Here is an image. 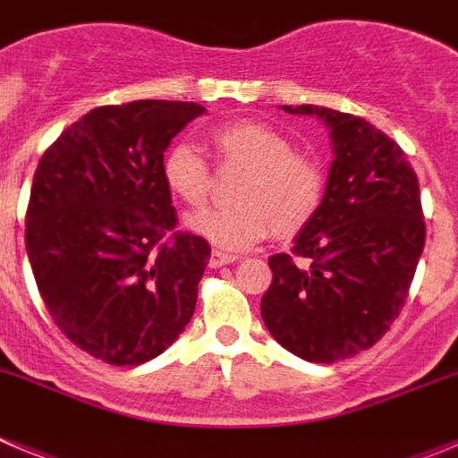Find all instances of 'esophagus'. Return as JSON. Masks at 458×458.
Masks as SVG:
<instances>
[{
  "label": "esophagus",
  "mask_w": 458,
  "mask_h": 458,
  "mask_svg": "<svg viewBox=\"0 0 458 458\" xmlns=\"http://www.w3.org/2000/svg\"><path fill=\"white\" fill-rule=\"evenodd\" d=\"M236 261H238L236 254H226V252H220V250H213L208 259V266L210 268H222V266L236 264Z\"/></svg>",
  "instance_id": "obj_1"
}]
</instances>
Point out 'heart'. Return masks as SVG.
<instances>
[{
  "label": "heart",
  "mask_w": 458,
  "mask_h": 458,
  "mask_svg": "<svg viewBox=\"0 0 458 458\" xmlns=\"http://www.w3.org/2000/svg\"><path fill=\"white\" fill-rule=\"evenodd\" d=\"M213 156L222 169L245 174L238 183V206L204 210L188 226L220 250H245L275 232L293 238L318 216L327 192V174L318 157L298 151L275 125L233 119L208 131ZM165 188L190 208L208 204L213 176L201 151L188 141L167 148L160 165Z\"/></svg>",
  "instance_id": "obj_1"
}]
</instances>
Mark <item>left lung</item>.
<instances>
[{
	"label": "left lung",
	"mask_w": 458,
	"mask_h": 458,
	"mask_svg": "<svg viewBox=\"0 0 458 458\" xmlns=\"http://www.w3.org/2000/svg\"><path fill=\"white\" fill-rule=\"evenodd\" d=\"M330 128L335 160L318 216L273 254L261 317L286 351L333 365L369 349L408 298L424 250L418 176L394 140L369 121L318 105H282Z\"/></svg>",
	"instance_id": "8db88e82"
}]
</instances>
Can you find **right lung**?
<instances>
[{"label":"right lung","instance_id":"obj_1","mask_svg":"<svg viewBox=\"0 0 458 458\" xmlns=\"http://www.w3.org/2000/svg\"><path fill=\"white\" fill-rule=\"evenodd\" d=\"M204 112L181 100L103 105L36 167L24 216L36 286L56 327L107 365L148 362L194 314L210 245L176 232L160 165Z\"/></svg>","mask_w":458,"mask_h":458}]
</instances>
